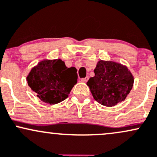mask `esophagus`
Masks as SVG:
<instances>
[{
	"label": "esophagus",
	"mask_w": 157,
	"mask_h": 157,
	"mask_svg": "<svg viewBox=\"0 0 157 157\" xmlns=\"http://www.w3.org/2000/svg\"><path fill=\"white\" fill-rule=\"evenodd\" d=\"M88 77L87 76V77H85V78H82V82H87V80H88Z\"/></svg>",
	"instance_id": "1"
}]
</instances>
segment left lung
I'll return each instance as SVG.
<instances>
[{"label":"left lung","mask_w":157,"mask_h":157,"mask_svg":"<svg viewBox=\"0 0 157 157\" xmlns=\"http://www.w3.org/2000/svg\"><path fill=\"white\" fill-rule=\"evenodd\" d=\"M95 76L87 82L96 101L107 107L124 101L131 92L133 77L125 66L113 61H99Z\"/></svg>","instance_id":"obj_1"}]
</instances>
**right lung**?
<instances>
[{
  "label": "right lung",
  "instance_id": "right-lung-1",
  "mask_svg": "<svg viewBox=\"0 0 157 157\" xmlns=\"http://www.w3.org/2000/svg\"><path fill=\"white\" fill-rule=\"evenodd\" d=\"M73 67L67 68L61 59L44 60L33 68L27 83L45 103L55 105L69 96L78 75Z\"/></svg>",
  "mask_w": 157,
  "mask_h": 157
}]
</instances>
